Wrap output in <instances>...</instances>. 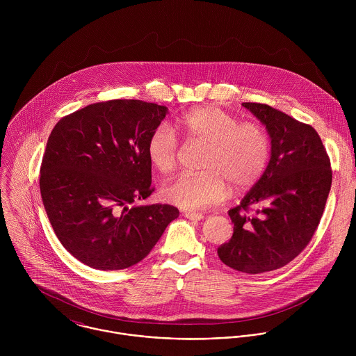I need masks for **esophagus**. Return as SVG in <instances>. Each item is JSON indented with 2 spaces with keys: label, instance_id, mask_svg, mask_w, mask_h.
Here are the masks:
<instances>
[{
  "label": "esophagus",
  "instance_id": "esophagus-1",
  "mask_svg": "<svg viewBox=\"0 0 356 356\" xmlns=\"http://www.w3.org/2000/svg\"><path fill=\"white\" fill-rule=\"evenodd\" d=\"M184 215H185L188 219H191V220H202L204 218L203 213H200V212H191V211L184 212Z\"/></svg>",
  "mask_w": 356,
  "mask_h": 356
}]
</instances>
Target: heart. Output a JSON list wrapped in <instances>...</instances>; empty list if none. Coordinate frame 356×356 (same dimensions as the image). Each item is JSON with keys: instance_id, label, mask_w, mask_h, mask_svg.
<instances>
[{"instance_id": "heart-1", "label": "heart", "mask_w": 356, "mask_h": 356, "mask_svg": "<svg viewBox=\"0 0 356 356\" xmlns=\"http://www.w3.org/2000/svg\"><path fill=\"white\" fill-rule=\"evenodd\" d=\"M191 144L205 147L200 174H184L160 189L165 203L184 209H200L220 203L234 191H245L261 178L270 160V137L263 126L243 122L216 106H200L185 112L175 123ZM147 156L161 174L175 170L179 147L174 133L157 127L147 144Z\"/></svg>"}]
</instances>
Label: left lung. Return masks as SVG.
Wrapping results in <instances>:
<instances>
[{
  "instance_id": "8db88e82",
  "label": "left lung",
  "mask_w": 356,
  "mask_h": 356,
  "mask_svg": "<svg viewBox=\"0 0 356 356\" xmlns=\"http://www.w3.org/2000/svg\"><path fill=\"white\" fill-rule=\"evenodd\" d=\"M243 106L266 126L271 152L261 178L229 211L233 236L218 256L237 271L260 274L284 267L307 247L330 192L332 168L311 126L266 104ZM250 204L259 207L254 217L245 213Z\"/></svg>"
}]
</instances>
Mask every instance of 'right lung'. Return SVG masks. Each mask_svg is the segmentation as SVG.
Returning <instances> with one entry per match:
<instances>
[{"label":"right lung","instance_id":"1","mask_svg":"<svg viewBox=\"0 0 356 356\" xmlns=\"http://www.w3.org/2000/svg\"><path fill=\"white\" fill-rule=\"evenodd\" d=\"M168 108L141 100L90 104L51 130L40 189L61 245L83 264L122 270L152 251L179 211L138 205L152 193L147 144Z\"/></svg>","mask_w":356,"mask_h":356}]
</instances>
